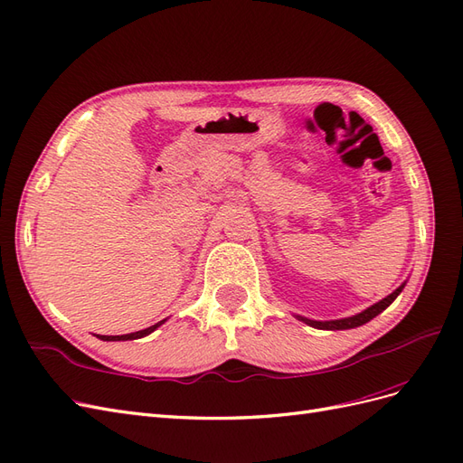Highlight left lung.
Instances as JSON below:
<instances>
[{
	"instance_id": "8db88e82",
	"label": "left lung",
	"mask_w": 463,
	"mask_h": 463,
	"mask_svg": "<svg viewBox=\"0 0 463 463\" xmlns=\"http://www.w3.org/2000/svg\"><path fill=\"white\" fill-rule=\"evenodd\" d=\"M403 288H405V282L398 289L392 291L390 296H386L384 299H381L378 303L367 307L365 311H361V313H357L354 317H345V318H338V320H311V318H307V317L296 315V318L303 320L305 325H309V326L318 328V330H349V328H357V326L367 325V322L373 320L376 315H381L386 309V307H390L392 301H394L400 296Z\"/></svg>"
}]
</instances>
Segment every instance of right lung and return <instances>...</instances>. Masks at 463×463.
Instances as JSON below:
<instances>
[{"label":"right lung","instance_id":"1","mask_svg":"<svg viewBox=\"0 0 463 463\" xmlns=\"http://www.w3.org/2000/svg\"><path fill=\"white\" fill-rule=\"evenodd\" d=\"M164 322H165V318H164V320H160V322H156V325H152V326L145 328V330L131 332V334H121V335H100V334H96V338H100V340H104V342H125V340H137V338H145V335L152 334V332L156 330L158 326H162Z\"/></svg>","mask_w":463,"mask_h":463}]
</instances>
